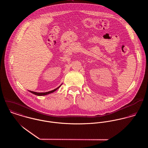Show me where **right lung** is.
I'll use <instances>...</instances> for the list:
<instances>
[{
	"mask_svg": "<svg viewBox=\"0 0 148 148\" xmlns=\"http://www.w3.org/2000/svg\"><path fill=\"white\" fill-rule=\"evenodd\" d=\"M61 85H60L59 87H58L57 88H56V89H53V90H51V91H49V92H44V93H38V92H33V91H30V90H29L31 93H33V94H34V95H37V96H44V95H48V94H49V93H53V92H54L55 90H56L58 89H59V88L61 86Z\"/></svg>",
	"mask_w": 148,
	"mask_h": 148,
	"instance_id": "1",
	"label": "right lung"
}]
</instances>
